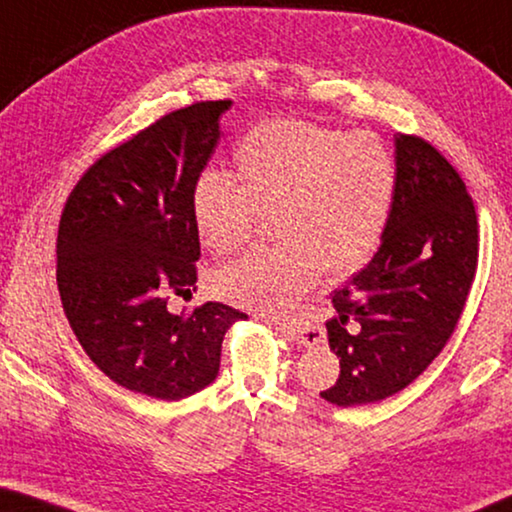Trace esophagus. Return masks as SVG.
Wrapping results in <instances>:
<instances>
[{
  "label": "esophagus",
  "mask_w": 512,
  "mask_h": 512,
  "mask_svg": "<svg viewBox=\"0 0 512 512\" xmlns=\"http://www.w3.org/2000/svg\"><path fill=\"white\" fill-rule=\"evenodd\" d=\"M268 323L275 325V329H280L282 334L291 336V339H296V341H298V343H302V345H316V343H320V332H316V334H307V332H302V329H298L296 325L277 323V320H268Z\"/></svg>",
  "instance_id": "34e87169"
}]
</instances>
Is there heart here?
Wrapping results in <instances>:
<instances>
[{
  "instance_id": "1",
  "label": "heart",
  "mask_w": 512,
  "mask_h": 512,
  "mask_svg": "<svg viewBox=\"0 0 512 512\" xmlns=\"http://www.w3.org/2000/svg\"><path fill=\"white\" fill-rule=\"evenodd\" d=\"M237 183L207 171L192 192V219L207 250L235 253L262 219L280 241L212 275L216 296L280 314L318 273L348 275L375 253L393 210L397 171L386 144L307 121H266L235 149Z\"/></svg>"
}]
</instances>
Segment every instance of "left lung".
Masks as SVG:
<instances>
[{
  "label": "left lung",
  "mask_w": 512,
  "mask_h": 512,
  "mask_svg": "<svg viewBox=\"0 0 512 512\" xmlns=\"http://www.w3.org/2000/svg\"><path fill=\"white\" fill-rule=\"evenodd\" d=\"M397 189L379 250L329 293L336 406L386 400L418 379L454 334L479 262V225L458 171L429 142L395 135Z\"/></svg>",
  "instance_id": "obj_1"
}]
</instances>
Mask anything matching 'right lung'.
<instances>
[{
  "instance_id": "add662e5",
  "label": "right lung",
  "mask_w": 512,
  "mask_h": 512,
  "mask_svg": "<svg viewBox=\"0 0 512 512\" xmlns=\"http://www.w3.org/2000/svg\"><path fill=\"white\" fill-rule=\"evenodd\" d=\"M232 101L173 110L103 153L69 194L58 225L56 282L65 316L97 368L158 400H183L219 375L228 327L246 318L223 302L189 316L167 309L192 296L201 241L192 192Z\"/></svg>"
}]
</instances>
